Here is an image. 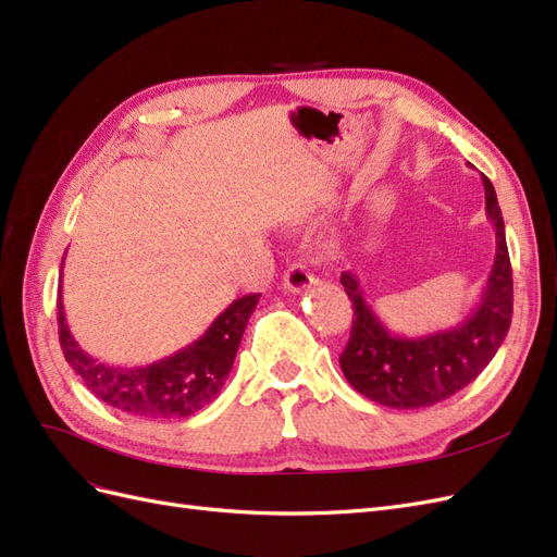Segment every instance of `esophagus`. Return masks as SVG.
Wrapping results in <instances>:
<instances>
[{
	"instance_id": "esophagus-1",
	"label": "esophagus",
	"mask_w": 557,
	"mask_h": 557,
	"mask_svg": "<svg viewBox=\"0 0 557 557\" xmlns=\"http://www.w3.org/2000/svg\"><path fill=\"white\" fill-rule=\"evenodd\" d=\"M315 285V276L309 272L305 262H293L283 274V288L290 293H307Z\"/></svg>"
}]
</instances>
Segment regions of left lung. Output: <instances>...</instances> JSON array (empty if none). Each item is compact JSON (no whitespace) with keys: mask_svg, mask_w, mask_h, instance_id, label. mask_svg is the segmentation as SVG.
I'll return each mask as SVG.
<instances>
[{"mask_svg":"<svg viewBox=\"0 0 557 557\" xmlns=\"http://www.w3.org/2000/svg\"><path fill=\"white\" fill-rule=\"evenodd\" d=\"M485 213L495 225L497 252L479 307L458 327L425 336H397L367 305L360 281L342 274V285L352 301L350 339L339 364L358 393L391 409H423L455 395L474 381L495 358L513 313V278L504 218L493 183L483 176Z\"/></svg>","mask_w":557,"mask_h":557,"instance_id":"8db88e82","label":"left lung"}]
</instances>
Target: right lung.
<instances>
[{
  "instance_id": "1",
  "label": "right lung",
  "mask_w": 557,
  "mask_h": 557,
  "mask_svg": "<svg viewBox=\"0 0 557 557\" xmlns=\"http://www.w3.org/2000/svg\"><path fill=\"white\" fill-rule=\"evenodd\" d=\"M260 295L234 299L211 327L174 356L146 367H113L83 350L66 327L62 299L58 327L64 360L83 379L88 391L109 407L148 420H176L207 407L225 385L242 344L250 313Z\"/></svg>"
}]
</instances>
